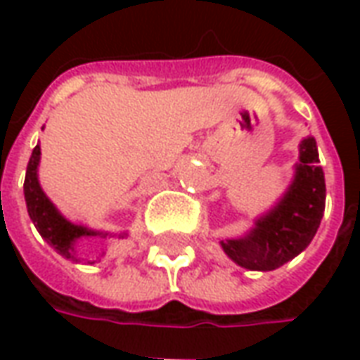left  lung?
<instances>
[{"mask_svg":"<svg viewBox=\"0 0 360 360\" xmlns=\"http://www.w3.org/2000/svg\"><path fill=\"white\" fill-rule=\"evenodd\" d=\"M326 208L324 172L316 141L307 136L299 144L295 179L283 198L241 239H224L221 249L247 270L270 271L301 255L320 227Z\"/></svg>","mask_w":360,"mask_h":360,"instance_id":"obj_1","label":"left lung"}]
</instances>
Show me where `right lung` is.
<instances>
[{
	"label": "right lung",
	"mask_w": 360,
	"mask_h": 360,
	"mask_svg": "<svg viewBox=\"0 0 360 360\" xmlns=\"http://www.w3.org/2000/svg\"><path fill=\"white\" fill-rule=\"evenodd\" d=\"M38 164H40V146L36 144L32 156L28 160L27 175H25V200H27L28 216L38 229V233L42 235L61 257L79 262L77 250H75V245L79 239H84V237L108 239L111 237V233L92 231L89 227L77 226L63 218L58 208L51 204L50 198L44 195L42 187L38 183Z\"/></svg>",
	"instance_id": "obj_1"
}]
</instances>
